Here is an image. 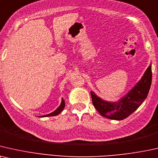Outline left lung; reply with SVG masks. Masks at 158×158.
<instances>
[{"label":"left lung","instance_id":"1","mask_svg":"<svg viewBox=\"0 0 158 158\" xmlns=\"http://www.w3.org/2000/svg\"><path fill=\"white\" fill-rule=\"evenodd\" d=\"M152 84V64H150L138 82L124 96L115 102L100 98L94 92L91 96L94 108L107 118L121 121L129 116L148 97Z\"/></svg>","mask_w":158,"mask_h":158}]
</instances>
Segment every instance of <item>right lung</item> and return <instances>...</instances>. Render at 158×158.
Listing matches in <instances>:
<instances>
[{"mask_svg": "<svg viewBox=\"0 0 158 158\" xmlns=\"http://www.w3.org/2000/svg\"><path fill=\"white\" fill-rule=\"evenodd\" d=\"M65 108V101L64 99L62 98L61 100V102H60V105L58 106V108L55 110L53 112L49 113V114H46L45 115H42L40 117H48V116H55V115H58V114H60L61 113V111L64 110V108Z\"/></svg>", "mask_w": 158, "mask_h": 158, "instance_id": "add662e5", "label": "right lung"}]
</instances>
